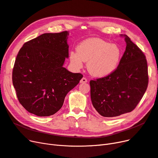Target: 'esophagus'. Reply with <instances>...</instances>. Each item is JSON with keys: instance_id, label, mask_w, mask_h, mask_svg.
Listing matches in <instances>:
<instances>
[{"instance_id": "obj_1", "label": "esophagus", "mask_w": 158, "mask_h": 158, "mask_svg": "<svg viewBox=\"0 0 158 158\" xmlns=\"http://www.w3.org/2000/svg\"><path fill=\"white\" fill-rule=\"evenodd\" d=\"M87 83V79L85 77H83L80 81V83Z\"/></svg>"}]
</instances>
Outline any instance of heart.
I'll return each instance as SVG.
<instances>
[{"mask_svg":"<svg viewBox=\"0 0 158 158\" xmlns=\"http://www.w3.org/2000/svg\"><path fill=\"white\" fill-rule=\"evenodd\" d=\"M121 51L115 44H109L100 38H91L83 41L77 47V51L69 52V60L73 67L79 69L87 62L89 72L96 77H103L112 73L117 68Z\"/></svg>","mask_w":158,"mask_h":158,"instance_id":"obj_1","label":"heart"}]
</instances>
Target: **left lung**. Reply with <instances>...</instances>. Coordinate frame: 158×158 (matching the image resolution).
<instances>
[{"label": "left lung", "mask_w": 158, "mask_h": 158, "mask_svg": "<svg viewBox=\"0 0 158 158\" xmlns=\"http://www.w3.org/2000/svg\"><path fill=\"white\" fill-rule=\"evenodd\" d=\"M124 36L126 51L117 68L106 77L90 81L92 105L104 117L112 118L132 111L148 84L145 55L127 35Z\"/></svg>", "instance_id": "left-lung-1"}]
</instances>
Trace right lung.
Listing matches in <instances>:
<instances>
[{
  "mask_svg": "<svg viewBox=\"0 0 158 158\" xmlns=\"http://www.w3.org/2000/svg\"><path fill=\"white\" fill-rule=\"evenodd\" d=\"M69 32L45 33L24 44L17 55L12 82L27 111L49 116L59 110L68 93L83 75L63 67L68 58Z\"/></svg>",
  "mask_w": 158,
  "mask_h": 158,
  "instance_id": "obj_1",
  "label": "right lung"
}]
</instances>
